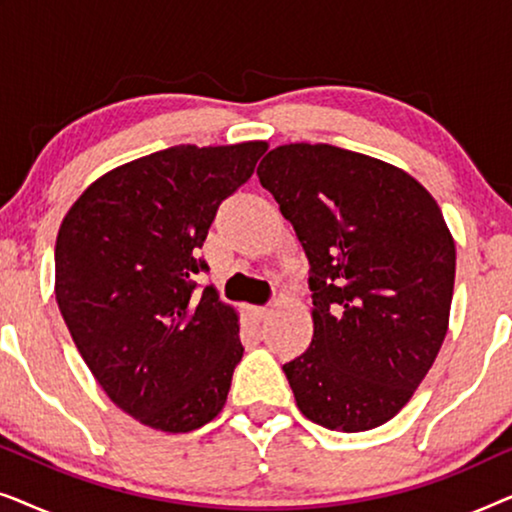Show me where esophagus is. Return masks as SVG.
<instances>
[{"label":"esophagus","mask_w":512,"mask_h":512,"mask_svg":"<svg viewBox=\"0 0 512 512\" xmlns=\"http://www.w3.org/2000/svg\"><path fill=\"white\" fill-rule=\"evenodd\" d=\"M249 314H251V317H254L256 321H263V319L270 314V310H268V307H265V305H254V307H249Z\"/></svg>","instance_id":"obj_1"}]
</instances>
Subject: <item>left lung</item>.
<instances>
[{
    "mask_svg": "<svg viewBox=\"0 0 512 512\" xmlns=\"http://www.w3.org/2000/svg\"><path fill=\"white\" fill-rule=\"evenodd\" d=\"M256 174L310 261L314 335L284 363L300 412L345 433L389 422L450 321L457 254L438 202L398 167L331 144L277 146Z\"/></svg>",
    "mask_w": 512,
    "mask_h": 512,
    "instance_id": "obj_1",
    "label": "left lung"
}]
</instances>
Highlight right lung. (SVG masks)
Returning a JSON list of instances; mask_svg holds the SVG:
<instances>
[{
  "instance_id": "add662e5",
  "label": "right lung",
  "mask_w": 512,
  "mask_h": 512,
  "mask_svg": "<svg viewBox=\"0 0 512 512\" xmlns=\"http://www.w3.org/2000/svg\"><path fill=\"white\" fill-rule=\"evenodd\" d=\"M265 142L181 144L116 167L62 219L55 298L83 361L123 412L188 433L219 415L244 347L233 307L198 275L216 209Z\"/></svg>"
}]
</instances>
